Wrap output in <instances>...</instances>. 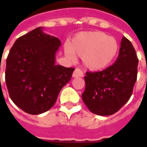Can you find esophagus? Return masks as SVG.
Wrapping results in <instances>:
<instances>
[{
  "mask_svg": "<svg viewBox=\"0 0 147 147\" xmlns=\"http://www.w3.org/2000/svg\"><path fill=\"white\" fill-rule=\"evenodd\" d=\"M73 77L78 78V77H84V74L79 69H76L74 70V72L73 73Z\"/></svg>",
  "mask_w": 147,
  "mask_h": 147,
  "instance_id": "34e87169",
  "label": "esophagus"
}]
</instances>
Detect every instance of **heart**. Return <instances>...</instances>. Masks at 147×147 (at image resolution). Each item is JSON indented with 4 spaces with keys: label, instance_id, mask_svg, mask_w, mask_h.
Masks as SVG:
<instances>
[{
    "label": "heart",
    "instance_id": "b5f03b06",
    "mask_svg": "<svg viewBox=\"0 0 147 147\" xmlns=\"http://www.w3.org/2000/svg\"><path fill=\"white\" fill-rule=\"evenodd\" d=\"M119 50L117 40L100 31L80 32L66 45L65 55L71 59L75 55L82 57L86 69L93 72L105 69L117 57Z\"/></svg>",
    "mask_w": 147,
    "mask_h": 147
}]
</instances>
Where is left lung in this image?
I'll return each instance as SVG.
<instances>
[{"label":"left lung","mask_w":147,"mask_h":147,"mask_svg":"<svg viewBox=\"0 0 147 147\" xmlns=\"http://www.w3.org/2000/svg\"><path fill=\"white\" fill-rule=\"evenodd\" d=\"M138 59L132 44L126 37L113 64L101 72H87L82 98L89 111L100 116L117 113L132 94L137 76Z\"/></svg>","instance_id":"obj_1"}]
</instances>
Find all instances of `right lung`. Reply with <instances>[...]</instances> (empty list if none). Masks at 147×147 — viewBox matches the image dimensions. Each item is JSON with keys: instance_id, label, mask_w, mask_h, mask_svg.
Here are the masks:
<instances>
[{"instance_id": "add662e5", "label": "right lung", "mask_w": 147, "mask_h": 147, "mask_svg": "<svg viewBox=\"0 0 147 147\" xmlns=\"http://www.w3.org/2000/svg\"><path fill=\"white\" fill-rule=\"evenodd\" d=\"M43 30L38 27L18 38L6 59L5 84L10 98L21 110L32 115L54 106L74 70L55 64L61 41Z\"/></svg>"}]
</instances>
